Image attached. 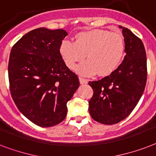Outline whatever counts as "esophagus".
Returning a JSON list of instances; mask_svg holds the SVG:
<instances>
[{
  "label": "esophagus",
  "instance_id": "esophagus-1",
  "mask_svg": "<svg viewBox=\"0 0 156 156\" xmlns=\"http://www.w3.org/2000/svg\"><path fill=\"white\" fill-rule=\"evenodd\" d=\"M79 80L80 84H84V83H87V80L85 79H83L82 77H79Z\"/></svg>",
  "mask_w": 156,
  "mask_h": 156
}]
</instances>
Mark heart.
I'll return each instance as SVG.
<instances>
[{"label":"heart","instance_id":"b5f03b06","mask_svg":"<svg viewBox=\"0 0 156 156\" xmlns=\"http://www.w3.org/2000/svg\"><path fill=\"white\" fill-rule=\"evenodd\" d=\"M60 52L64 63L73 69L76 62L87 58V61L76 67L80 75L91 76L97 73L106 76L119 67L124 54V41L119 33L105 29L80 32L76 41L64 40Z\"/></svg>","mask_w":156,"mask_h":156}]
</instances>
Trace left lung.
<instances>
[{"instance_id":"8db88e82","label":"left lung","mask_w":156,"mask_h":156,"mask_svg":"<svg viewBox=\"0 0 156 156\" xmlns=\"http://www.w3.org/2000/svg\"><path fill=\"white\" fill-rule=\"evenodd\" d=\"M122 29L126 56L110 76L90 81L93 96L88 111L92 119L104 124H114L130 115L144 91L147 81V58L142 41L132 31Z\"/></svg>"}]
</instances>
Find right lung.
Here are the masks:
<instances>
[{
  "mask_svg": "<svg viewBox=\"0 0 156 156\" xmlns=\"http://www.w3.org/2000/svg\"><path fill=\"white\" fill-rule=\"evenodd\" d=\"M68 33L38 28L24 35L11 50L8 67L10 92L20 112L36 125L62 122L67 103L80 86L60 55Z\"/></svg>",
  "mask_w": 156,
  "mask_h": 156,
  "instance_id": "1",
  "label": "right lung"
}]
</instances>
